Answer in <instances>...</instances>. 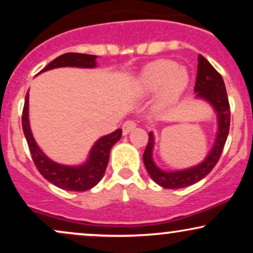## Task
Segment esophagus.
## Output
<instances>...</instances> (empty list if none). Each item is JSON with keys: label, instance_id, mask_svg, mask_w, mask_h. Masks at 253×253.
Wrapping results in <instances>:
<instances>
[{"label": "esophagus", "instance_id": "obj_1", "mask_svg": "<svg viewBox=\"0 0 253 253\" xmlns=\"http://www.w3.org/2000/svg\"><path fill=\"white\" fill-rule=\"evenodd\" d=\"M135 127H136V124L134 123V121H132V120L126 121V123H125V124L123 125V132H124V135L128 134V133H129V132H132V130L134 129Z\"/></svg>", "mask_w": 253, "mask_h": 253}]
</instances>
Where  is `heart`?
I'll list each match as a JSON object with an SVG mask.
<instances>
[{
    "mask_svg": "<svg viewBox=\"0 0 253 253\" xmlns=\"http://www.w3.org/2000/svg\"><path fill=\"white\" fill-rule=\"evenodd\" d=\"M189 72L172 60L159 59L147 64L135 81L140 95H149L159 89L156 108L164 110L175 104L189 85Z\"/></svg>",
    "mask_w": 253,
    "mask_h": 253,
    "instance_id": "b5f03b06",
    "label": "heart"
}]
</instances>
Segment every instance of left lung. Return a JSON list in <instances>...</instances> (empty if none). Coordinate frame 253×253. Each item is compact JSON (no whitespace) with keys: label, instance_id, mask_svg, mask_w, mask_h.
<instances>
[{"label":"left lung","instance_id":"obj_1","mask_svg":"<svg viewBox=\"0 0 253 253\" xmlns=\"http://www.w3.org/2000/svg\"><path fill=\"white\" fill-rule=\"evenodd\" d=\"M197 76L194 92L195 98L203 100L213 107L216 113L217 132L213 147L210 153L200 164L183 170L167 171L157 167L153 161V147H155V135L153 132L149 133V143L143 155L144 164L151 178L157 184L168 189H181L195 184L213 170L225 146L229 132V121H231V110L226 86L221 75L217 72L205 57L199 54L197 58Z\"/></svg>","mask_w":253,"mask_h":253}]
</instances>
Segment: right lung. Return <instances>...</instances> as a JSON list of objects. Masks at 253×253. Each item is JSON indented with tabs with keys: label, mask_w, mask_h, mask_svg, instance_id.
<instances>
[{
	"label": "right lung",
	"mask_w": 253,
	"mask_h": 253,
	"mask_svg": "<svg viewBox=\"0 0 253 253\" xmlns=\"http://www.w3.org/2000/svg\"><path fill=\"white\" fill-rule=\"evenodd\" d=\"M97 56L83 53H64L52 60L40 72H45L58 68H82L94 69L96 68ZM39 72V74H40ZM30 94H26L24 112H22V129L30 147L32 158L37 169L52 184L58 188L70 191H85L91 189L102 179L109 162V153L115 143L120 140L123 130L120 128L114 130L110 134L101 136L95 141L89 151L86 161L80 165H64L48 158L42 149L38 146L36 139L32 134L30 115Z\"/></svg>",
	"instance_id": "1"
}]
</instances>
